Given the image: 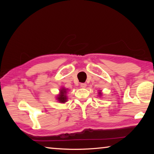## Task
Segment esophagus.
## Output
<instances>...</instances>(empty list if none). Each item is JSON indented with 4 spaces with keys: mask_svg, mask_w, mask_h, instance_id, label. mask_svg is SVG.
<instances>
[{
    "mask_svg": "<svg viewBox=\"0 0 154 154\" xmlns=\"http://www.w3.org/2000/svg\"><path fill=\"white\" fill-rule=\"evenodd\" d=\"M80 86H81V88H86V83H81Z\"/></svg>",
    "mask_w": 154,
    "mask_h": 154,
    "instance_id": "esophagus-1",
    "label": "esophagus"
}]
</instances>
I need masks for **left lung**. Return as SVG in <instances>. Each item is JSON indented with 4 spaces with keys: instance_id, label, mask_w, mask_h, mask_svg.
<instances>
[{
    "instance_id": "1",
    "label": "left lung",
    "mask_w": 154,
    "mask_h": 154,
    "mask_svg": "<svg viewBox=\"0 0 154 154\" xmlns=\"http://www.w3.org/2000/svg\"><path fill=\"white\" fill-rule=\"evenodd\" d=\"M102 95H103L102 91L99 90V91H98V96H99V97H101V96H102Z\"/></svg>"
}]
</instances>
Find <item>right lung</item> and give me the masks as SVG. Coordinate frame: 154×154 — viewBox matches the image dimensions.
I'll list each match as a JSON object with an SVG mask.
<instances>
[{
    "mask_svg": "<svg viewBox=\"0 0 154 154\" xmlns=\"http://www.w3.org/2000/svg\"><path fill=\"white\" fill-rule=\"evenodd\" d=\"M67 92L68 89L62 87L60 89V92L56 96V100H58V102L60 103H65L67 102Z\"/></svg>",
    "mask_w": 154,
    "mask_h": 154,
    "instance_id": "add662e5",
    "label": "right lung"
}]
</instances>
